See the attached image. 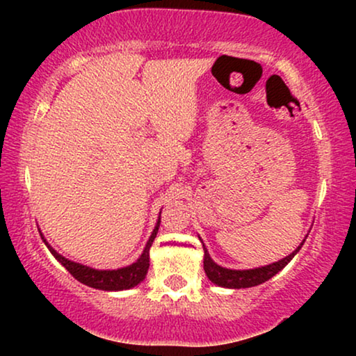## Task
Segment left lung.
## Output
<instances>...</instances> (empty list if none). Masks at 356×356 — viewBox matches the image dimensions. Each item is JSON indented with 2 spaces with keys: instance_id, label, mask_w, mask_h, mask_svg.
Masks as SVG:
<instances>
[{
  "instance_id": "left-lung-1",
  "label": "left lung",
  "mask_w": 356,
  "mask_h": 356,
  "mask_svg": "<svg viewBox=\"0 0 356 356\" xmlns=\"http://www.w3.org/2000/svg\"><path fill=\"white\" fill-rule=\"evenodd\" d=\"M199 240H201V238H199ZM305 240L300 243V246L296 248L291 254L284 257V259L272 262V264H269V266H262V267H256V269H246V270L227 269V267L218 266L217 262L212 259L211 254H209L206 245L202 243L204 270H206V275L209 277V280L218 286H225V289H250V286L264 284V282L272 279L275 274H279V272L284 269V267L289 264L291 259H293L296 252L301 250Z\"/></svg>"
}]
</instances>
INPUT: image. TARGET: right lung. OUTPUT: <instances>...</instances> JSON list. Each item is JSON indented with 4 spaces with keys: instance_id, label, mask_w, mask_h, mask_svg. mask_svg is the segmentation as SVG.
I'll use <instances>...</instances> for the list:
<instances>
[{
    "instance_id": "add662e5",
    "label": "right lung",
    "mask_w": 356,
    "mask_h": 356,
    "mask_svg": "<svg viewBox=\"0 0 356 356\" xmlns=\"http://www.w3.org/2000/svg\"><path fill=\"white\" fill-rule=\"evenodd\" d=\"M159 227H160V216H159V220H157V223H155V227L152 230V235L149 236L147 243H145L143 254L138 257V261L133 262V264H129L126 267H120V269H113V270L94 269V267L79 264V262L67 259V257L61 256L56 250H53V248L48 245V241L45 240V236H43V233L40 230L38 232H40L43 243H45L51 254L55 256V259L60 262L61 266H65L66 270L70 272V274L74 277L76 280H79L81 284L92 286V289H97V290L118 291V290L133 289V286L139 285L140 282L145 279V275H147V270H149V251L155 240V236H157Z\"/></svg>"
}]
</instances>
